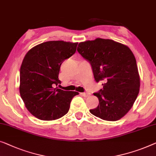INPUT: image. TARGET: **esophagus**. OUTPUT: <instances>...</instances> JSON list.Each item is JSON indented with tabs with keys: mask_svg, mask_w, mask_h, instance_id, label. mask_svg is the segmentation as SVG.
<instances>
[{
	"mask_svg": "<svg viewBox=\"0 0 156 156\" xmlns=\"http://www.w3.org/2000/svg\"><path fill=\"white\" fill-rule=\"evenodd\" d=\"M80 94L82 95V96H84V97H88V96H89V95H90V94H89V93H85V92H83V93H81Z\"/></svg>",
	"mask_w": 156,
	"mask_h": 156,
	"instance_id": "obj_1",
	"label": "esophagus"
}]
</instances>
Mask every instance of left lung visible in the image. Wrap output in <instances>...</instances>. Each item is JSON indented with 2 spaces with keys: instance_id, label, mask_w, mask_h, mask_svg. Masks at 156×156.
<instances>
[{
  "instance_id": "obj_1",
  "label": "left lung",
  "mask_w": 156,
  "mask_h": 156,
  "mask_svg": "<svg viewBox=\"0 0 156 156\" xmlns=\"http://www.w3.org/2000/svg\"><path fill=\"white\" fill-rule=\"evenodd\" d=\"M77 51L90 62L96 82H103V89L94 94L98 105L90 112L107 121L121 119L139 92L140 77L132 51L120 43L101 38L80 43Z\"/></svg>"
}]
</instances>
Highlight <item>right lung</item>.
I'll return each instance as SVG.
<instances>
[{
    "label": "right lung",
    "instance_id": "add662e5",
    "mask_svg": "<svg viewBox=\"0 0 156 156\" xmlns=\"http://www.w3.org/2000/svg\"><path fill=\"white\" fill-rule=\"evenodd\" d=\"M78 43L51 41L30 49L20 67V93L30 113L41 120H55L69 111L72 99L79 93L54 87L60 65L75 53Z\"/></svg>",
    "mask_w": 156,
    "mask_h": 156
}]
</instances>
